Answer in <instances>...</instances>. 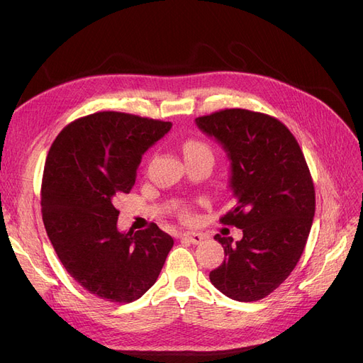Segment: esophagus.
<instances>
[{
  "label": "esophagus",
  "mask_w": 363,
  "mask_h": 363,
  "mask_svg": "<svg viewBox=\"0 0 363 363\" xmlns=\"http://www.w3.org/2000/svg\"><path fill=\"white\" fill-rule=\"evenodd\" d=\"M182 238H183V239H186V240H188V242L194 244V245L200 244L201 240L204 239L201 233H183V235H182Z\"/></svg>",
  "instance_id": "1"
}]
</instances>
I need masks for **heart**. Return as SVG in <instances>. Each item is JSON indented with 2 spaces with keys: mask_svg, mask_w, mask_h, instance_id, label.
Wrapping results in <instances>:
<instances>
[{
  "mask_svg": "<svg viewBox=\"0 0 363 363\" xmlns=\"http://www.w3.org/2000/svg\"><path fill=\"white\" fill-rule=\"evenodd\" d=\"M183 152L186 157H195V156H207L213 159V150L211 147V144H207L206 140H201V139H189L186 140L183 144ZM182 216L183 218H188L189 216V212L184 211L182 212Z\"/></svg>",
  "mask_w": 363,
  "mask_h": 363,
  "instance_id": "b5f03b06",
  "label": "heart"
}]
</instances>
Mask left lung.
Instances as JSON below:
<instances>
[{
  "instance_id": "obj_1",
  "label": "left lung",
  "mask_w": 363,
  "mask_h": 363,
  "mask_svg": "<svg viewBox=\"0 0 363 363\" xmlns=\"http://www.w3.org/2000/svg\"><path fill=\"white\" fill-rule=\"evenodd\" d=\"M232 160L235 206L221 224L242 239L215 236L224 262L208 277L236 301L265 298L298 263L315 215V188L298 142L277 118L247 108H224L195 119Z\"/></svg>"
}]
</instances>
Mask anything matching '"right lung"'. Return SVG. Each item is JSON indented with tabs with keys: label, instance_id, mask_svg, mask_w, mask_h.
Here are the masks:
<instances>
[{
	"label": "right lung",
	"instance_id": "add662e5",
	"mask_svg": "<svg viewBox=\"0 0 363 363\" xmlns=\"http://www.w3.org/2000/svg\"><path fill=\"white\" fill-rule=\"evenodd\" d=\"M171 123L123 112L72 121L48 151L40 206L69 276L111 303H131L156 283L174 239L156 225L121 233L115 201L136 182L142 155Z\"/></svg>",
	"mask_w": 363,
	"mask_h": 363
}]
</instances>
